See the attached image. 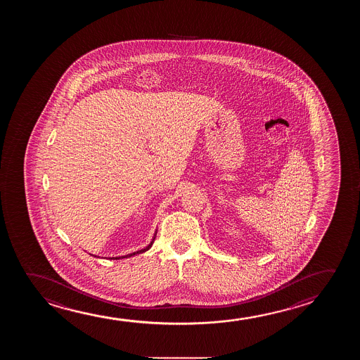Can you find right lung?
I'll return each mask as SVG.
<instances>
[{
	"instance_id": "obj_1",
	"label": "right lung",
	"mask_w": 360,
	"mask_h": 360,
	"mask_svg": "<svg viewBox=\"0 0 360 360\" xmlns=\"http://www.w3.org/2000/svg\"><path fill=\"white\" fill-rule=\"evenodd\" d=\"M156 233L153 235V239H152L151 243L148 244V245L145 248V249H142V250L136 251V252H132V254H129V255L125 256H119V257H111V259H114V260H119V259H124V257H131V256L137 255V254H142V252H145V251L150 250V248H151L152 244H153V241H155V238H156Z\"/></svg>"
}]
</instances>
